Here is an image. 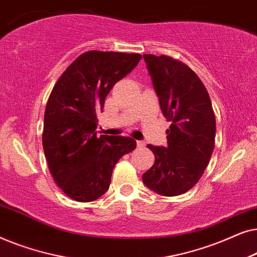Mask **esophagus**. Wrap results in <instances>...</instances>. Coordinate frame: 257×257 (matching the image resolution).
<instances>
[{"instance_id": "34e87169", "label": "esophagus", "mask_w": 257, "mask_h": 257, "mask_svg": "<svg viewBox=\"0 0 257 257\" xmlns=\"http://www.w3.org/2000/svg\"><path fill=\"white\" fill-rule=\"evenodd\" d=\"M145 142H143V140H138V142H137V146L139 147V149H144V147H145Z\"/></svg>"}]
</instances>
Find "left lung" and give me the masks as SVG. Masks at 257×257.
Here are the masks:
<instances>
[{
  "label": "left lung",
  "mask_w": 257,
  "mask_h": 257,
  "mask_svg": "<svg viewBox=\"0 0 257 257\" xmlns=\"http://www.w3.org/2000/svg\"><path fill=\"white\" fill-rule=\"evenodd\" d=\"M161 112L171 121L167 146L147 147L154 164L143 182L164 196L187 192L202 177L214 150L215 115L205 85L191 68L168 56L144 55Z\"/></svg>",
  "instance_id": "left-lung-1"
}]
</instances>
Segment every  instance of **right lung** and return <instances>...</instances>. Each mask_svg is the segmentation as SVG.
<instances>
[{
	"instance_id": "add662e5",
	"label": "right lung",
	"mask_w": 257,
	"mask_h": 257,
	"mask_svg": "<svg viewBox=\"0 0 257 257\" xmlns=\"http://www.w3.org/2000/svg\"><path fill=\"white\" fill-rule=\"evenodd\" d=\"M140 59L139 54L87 51L51 91L44 113V154L56 184L76 201H94L105 194L114 165L136 149L130 137H97L96 128L108 92Z\"/></svg>"
}]
</instances>
